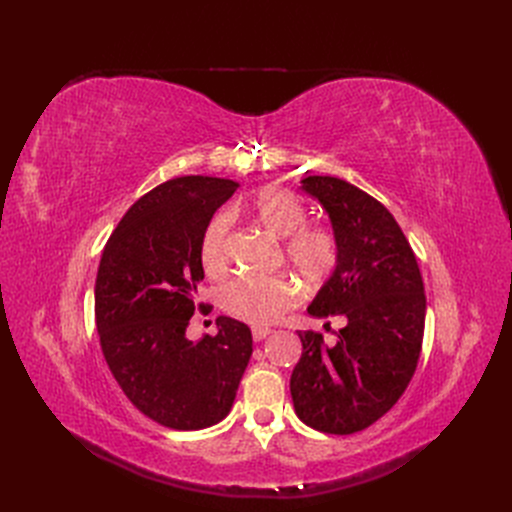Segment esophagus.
Segmentation results:
<instances>
[{
    "mask_svg": "<svg viewBox=\"0 0 512 512\" xmlns=\"http://www.w3.org/2000/svg\"><path fill=\"white\" fill-rule=\"evenodd\" d=\"M272 334V330L270 328H253V340L255 342H259V340H263V338H267V336H270Z\"/></svg>",
    "mask_w": 512,
    "mask_h": 512,
    "instance_id": "obj_1",
    "label": "esophagus"
}]
</instances>
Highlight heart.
Returning <instances> with one entry per match:
<instances>
[{
    "label": "heart",
    "mask_w": 512,
    "mask_h": 512,
    "mask_svg": "<svg viewBox=\"0 0 512 512\" xmlns=\"http://www.w3.org/2000/svg\"><path fill=\"white\" fill-rule=\"evenodd\" d=\"M253 222L272 238L284 240V261L307 286L324 284L338 263L336 238L328 228L305 226L303 203L280 186H267L251 199ZM228 220L218 215L201 236L199 259L207 276H218L226 265ZM299 299L288 278H236L222 290V305L234 317L253 326H270Z\"/></svg>",
    "instance_id": "obj_1"
}]
</instances>
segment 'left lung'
<instances>
[{
    "instance_id": "8db88e82",
    "label": "left lung",
    "mask_w": 512,
    "mask_h": 512,
    "mask_svg": "<svg viewBox=\"0 0 512 512\" xmlns=\"http://www.w3.org/2000/svg\"><path fill=\"white\" fill-rule=\"evenodd\" d=\"M301 188L326 209L338 245L336 270L307 313L342 315L346 326L332 346L317 332H299L303 355L290 394L303 423L346 436L384 417L413 378L425 328L423 280L407 236L380 201L334 176H307Z\"/></svg>"
}]
</instances>
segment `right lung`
I'll use <instances>...</instances> for the list:
<instances>
[{
  "label": "right lung",
  "instance_id": "add662e5",
  "mask_svg": "<svg viewBox=\"0 0 512 512\" xmlns=\"http://www.w3.org/2000/svg\"><path fill=\"white\" fill-rule=\"evenodd\" d=\"M238 182L182 176L134 203L103 249L95 321L107 367L143 415L170 429H203L232 409L253 336L220 315L218 334L193 342L186 326L203 280L199 245Z\"/></svg>",
  "mask_w": 512,
  "mask_h": 512
}]
</instances>
